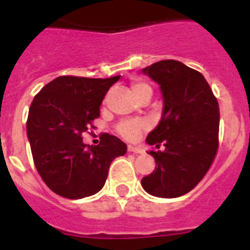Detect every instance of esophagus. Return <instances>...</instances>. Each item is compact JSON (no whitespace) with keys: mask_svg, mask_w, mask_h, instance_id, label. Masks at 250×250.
<instances>
[{"mask_svg":"<svg viewBox=\"0 0 250 250\" xmlns=\"http://www.w3.org/2000/svg\"><path fill=\"white\" fill-rule=\"evenodd\" d=\"M127 151L134 152V154H144V150L139 146H134V145H129L127 146Z\"/></svg>","mask_w":250,"mask_h":250,"instance_id":"esophagus-1","label":"esophagus"}]
</instances>
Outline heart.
Listing matches in <instances>:
<instances>
[{"mask_svg": "<svg viewBox=\"0 0 250 250\" xmlns=\"http://www.w3.org/2000/svg\"><path fill=\"white\" fill-rule=\"evenodd\" d=\"M131 89L138 98L139 95L145 91H151V87L146 83L141 80H134L131 83ZM149 127L146 121L143 120H121L116 125V131L121 138L126 139V140H136L141 135V132Z\"/></svg>", "mask_w": 250, "mask_h": 250, "instance_id": "1", "label": "heart"}]
</instances>
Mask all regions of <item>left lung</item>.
Segmentation results:
<instances>
[{
    "instance_id": "left-lung-1",
    "label": "left lung",
    "mask_w": 250,
    "mask_h": 250,
    "mask_svg": "<svg viewBox=\"0 0 250 250\" xmlns=\"http://www.w3.org/2000/svg\"><path fill=\"white\" fill-rule=\"evenodd\" d=\"M160 85L164 107L158 126L146 138L156 167L141 179L146 193L178 198L189 193L210 167L219 136V105L205 77L176 60H163L143 68Z\"/></svg>"
}]
</instances>
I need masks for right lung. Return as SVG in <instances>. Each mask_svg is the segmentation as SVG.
Here are the masks:
<instances>
[{
  "label": "right lung",
  "instance_id": "right-lung-1",
  "mask_svg": "<svg viewBox=\"0 0 250 250\" xmlns=\"http://www.w3.org/2000/svg\"><path fill=\"white\" fill-rule=\"evenodd\" d=\"M120 79L60 76L43 86L31 104L27 138L35 167L57 195L81 199L105 185L111 161L127 147L119 138L101 135L100 144L86 145L83 132L100 116L106 92Z\"/></svg>",
  "mask_w": 250,
  "mask_h": 250
}]
</instances>
